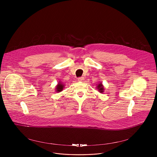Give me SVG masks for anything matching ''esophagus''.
Masks as SVG:
<instances>
[{
	"label": "esophagus",
	"mask_w": 157,
	"mask_h": 157,
	"mask_svg": "<svg viewBox=\"0 0 157 157\" xmlns=\"http://www.w3.org/2000/svg\"><path fill=\"white\" fill-rule=\"evenodd\" d=\"M78 80L79 81H82L84 80V78L83 77H79V78H78Z\"/></svg>",
	"instance_id": "obj_1"
}]
</instances>
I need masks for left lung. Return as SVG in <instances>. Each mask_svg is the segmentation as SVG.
<instances>
[{
	"label": "left lung",
	"instance_id": "left-lung-1",
	"mask_svg": "<svg viewBox=\"0 0 157 157\" xmlns=\"http://www.w3.org/2000/svg\"><path fill=\"white\" fill-rule=\"evenodd\" d=\"M98 89H99V92L100 93H103L104 91V87H103V86H102V83H100L99 84H98Z\"/></svg>",
	"mask_w": 157,
	"mask_h": 157
}]
</instances>
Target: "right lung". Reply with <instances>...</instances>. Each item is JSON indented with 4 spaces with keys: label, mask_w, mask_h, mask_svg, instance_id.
I'll list each match as a JSON object with an SVG mask.
<instances>
[{
    "label": "right lung",
    "mask_w": 157,
    "mask_h": 157,
    "mask_svg": "<svg viewBox=\"0 0 157 157\" xmlns=\"http://www.w3.org/2000/svg\"><path fill=\"white\" fill-rule=\"evenodd\" d=\"M64 86H63V84H62L60 82H59V83H58V84L57 85V86H56V92H61L62 90H63V87Z\"/></svg>",
    "instance_id": "add662e5"
}]
</instances>
